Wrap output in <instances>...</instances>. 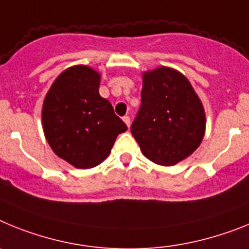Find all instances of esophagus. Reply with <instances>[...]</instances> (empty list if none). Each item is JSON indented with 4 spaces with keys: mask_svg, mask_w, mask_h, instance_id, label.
I'll return each mask as SVG.
<instances>
[{
    "mask_svg": "<svg viewBox=\"0 0 249 249\" xmlns=\"http://www.w3.org/2000/svg\"><path fill=\"white\" fill-rule=\"evenodd\" d=\"M123 120H124V123L127 125V126H130V118H129V116L125 115L124 118H123Z\"/></svg>",
    "mask_w": 249,
    "mask_h": 249,
    "instance_id": "obj_1",
    "label": "esophagus"
}]
</instances>
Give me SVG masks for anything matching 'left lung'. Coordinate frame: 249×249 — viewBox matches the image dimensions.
Listing matches in <instances>:
<instances>
[{
    "label": "left lung",
    "mask_w": 249,
    "mask_h": 249,
    "mask_svg": "<svg viewBox=\"0 0 249 249\" xmlns=\"http://www.w3.org/2000/svg\"><path fill=\"white\" fill-rule=\"evenodd\" d=\"M130 130L155 164L174 165L193 154L204 137L205 112L183 73L165 66L142 73V105Z\"/></svg>",
    "instance_id": "obj_1"
}]
</instances>
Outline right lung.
I'll return each instance as SVG.
<instances>
[{
  "label": "right lung",
  "instance_id": "add662e5",
  "mask_svg": "<svg viewBox=\"0 0 249 249\" xmlns=\"http://www.w3.org/2000/svg\"><path fill=\"white\" fill-rule=\"evenodd\" d=\"M100 73L76 65L60 73L42 107V126L57 157L79 169L99 165L127 130L109 100L99 94Z\"/></svg>",
  "mask_w": 249,
  "mask_h": 249
}]
</instances>
